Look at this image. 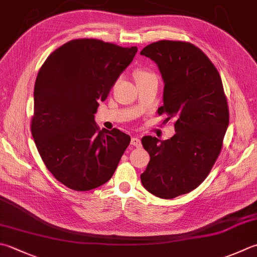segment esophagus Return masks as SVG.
<instances>
[{"mask_svg":"<svg viewBox=\"0 0 257 257\" xmlns=\"http://www.w3.org/2000/svg\"><path fill=\"white\" fill-rule=\"evenodd\" d=\"M130 144H132L134 147H142V142H140V139L137 137H133L132 140H130Z\"/></svg>","mask_w":257,"mask_h":257,"instance_id":"1","label":"esophagus"}]
</instances>
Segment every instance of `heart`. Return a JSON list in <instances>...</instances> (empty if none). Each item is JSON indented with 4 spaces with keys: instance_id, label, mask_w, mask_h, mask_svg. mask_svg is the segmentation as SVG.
<instances>
[{
    "instance_id": "b5f03b06",
    "label": "heart",
    "mask_w": 257,
    "mask_h": 257,
    "mask_svg": "<svg viewBox=\"0 0 257 257\" xmlns=\"http://www.w3.org/2000/svg\"><path fill=\"white\" fill-rule=\"evenodd\" d=\"M135 75H136V79H137V81H139V80H144V79L155 77V75L152 72L145 71V70H138V71H136Z\"/></svg>"
}]
</instances>
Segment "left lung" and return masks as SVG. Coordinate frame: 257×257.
Instances as JSON below:
<instances>
[{
	"instance_id": "obj_1",
	"label": "left lung",
	"mask_w": 257,
	"mask_h": 257,
	"mask_svg": "<svg viewBox=\"0 0 257 257\" xmlns=\"http://www.w3.org/2000/svg\"><path fill=\"white\" fill-rule=\"evenodd\" d=\"M158 65L164 104L158 113L175 119L176 134L160 140L142 139L150 160L142 184L159 198L192 192L207 177L217 159L229 122L222 79L212 61L194 44L158 41L140 52Z\"/></svg>"
}]
</instances>
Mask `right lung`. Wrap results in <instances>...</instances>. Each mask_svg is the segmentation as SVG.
Segmentation results:
<instances>
[{
    "mask_svg": "<svg viewBox=\"0 0 257 257\" xmlns=\"http://www.w3.org/2000/svg\"><path fill=\"white\" fill-rule=\"evenodd\" d=\"M137 50L72 40L40 69L31 132L49 172L70 189L85 192L107 183L130 144L118 129L100 130L94 113Z\"/></svg>",
    "mask_w": 257,
    "mask_h": 257,
    "instance_id": "1",
    "label": "right lung"
}]
</instances>
